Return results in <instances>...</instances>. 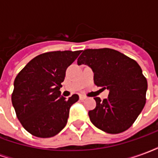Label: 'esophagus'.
Returning a JSON list of instances; mask_svg holds the SVG:
<instances>
[{
    "label": "esophagus",
    "mask_w": 158,
    "mask_h": 158,
    "mask_svg": "<svg viewBox=\"0 0 158 158\" xmlns=\"http://www.w3.org/2000/svg\"><path fill=\"white\" fill-rule=\"evenodd\" d=\"M86 99V96H84V95H80L79 96V100H81V101H84V100Z\"/></svg>",
    "instance_id": "esophagus-1"
}]
</instances>
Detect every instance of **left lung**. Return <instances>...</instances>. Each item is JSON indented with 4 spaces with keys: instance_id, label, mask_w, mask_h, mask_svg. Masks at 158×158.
<instances>
[{
    "instance_id": "left-lung-1",
    "label": "left lung",
    "mask_w": 158,
    "mask_h": 158,
    "mask_svg": "<svg viewBox=\"0 0 158 158\" xmlns=\"http://www.w3.org/2000/svg\"><path fill=\"white\" fill-rule=\"evenodd\" d=\"M78 64L89 66L94 73L95 84L109 90L106 99L94 98L96 108L89 112L91 123L108 134L129 129L146 104L147 81L139 64L109 48L85 50Z\"/></svg>"
}]
</instances>
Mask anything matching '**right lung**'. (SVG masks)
<instances>
[{"label":"right lung","instance_id":"right-lung-1","mask_svg":"<svg viewBox=\"0 0 158 158\" xmlns=\"http://www.w3.org/2000/svg\"><path fill=\"white\" fill-rule=\"evenodd\" d=\"M81 51L43 53L33 58L14 80L12 106L23 127L33 135L48 138L57 135L68 122L69 109L79 96L67 99L60 88L68 67Z\"/></svg>","mask_w":158,"mask_h":158}]
</instances>
